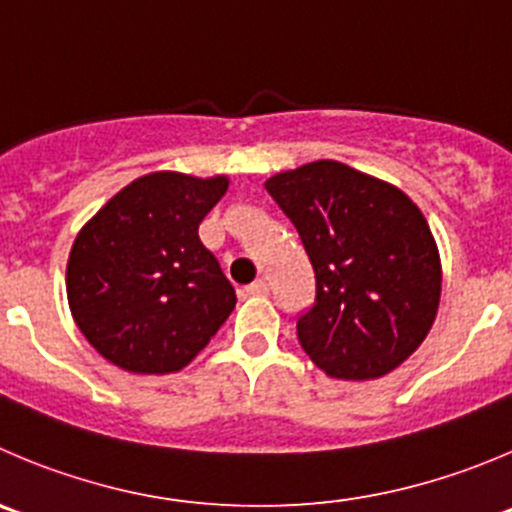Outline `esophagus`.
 I'll list each match as a JSON object with an SVG mask.
<instances>
[{
    "label": "esophagus",
    "instance_id": "obj_1",
    "mask_svg": "<svg viewBox=\"0 0 512 512\" xmlns=\"http://www.w3.org/2000/svg\"><path fill=\"white\" fill-rule=\"evenodd\" d=\"M245 290H247V295H267V292H270V287H267L265 280H255L252 285H247Z\"/></svg>",
    "mask_w": 512,
    "mask_h": 512
}]
</instances>
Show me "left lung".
Listing matches in <instances>:
<instances>
[{
	"mask_svg": "<svg viewBox=\"0 0 512 512\" xmlns=\"http://www.w3.org/2000/svg\"><path fill=\"white\" fill-rule=\"evenodd\" d=\"M265 190L315 270V302L297 317L302 350L340 380L388 375L438 312L440 255L423 212L398 187L335 160L280 172Z\"/></svg>",
	"mask_w": 512,
	"mask_h": 512,
	"instance_id": "left-lung-1",
	"label": "left lung"
}]
</instances>
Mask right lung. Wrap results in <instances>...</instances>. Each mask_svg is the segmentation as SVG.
I'll list each match as a JSON object with an SVG mask.
<instances>
[{"mask_svg":"<svg viewBox=\"0 0 512 512\" xmlns=\"http://www.w3.org/2000/svg\"><path fill=\"white\" fill-rule=\"evenodd\" d=\"M227 177L152 172L119 190L79 230L67 297L89 345L137 375L177 372L235 310V287L202 245L200 222Z\"/></svg>","mask_w":512,"mask_h":512,"instance_id":"add662e5","label":"right lung"}]
</instances>
